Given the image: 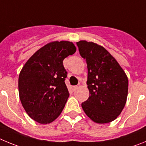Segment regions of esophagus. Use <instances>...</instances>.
Wrapping results in <instances>:
<instances>
[{"mask_svg":"<svg viewBox=\"0 0 146 146\" xmlns=\"http://www.w3.org/2000/svg\"><path fill=\"white\" fill-rule=\"evenodd\" d=\"M77 88H78V86H72V90H73V91H75L76 89H77Z\"/></svg>","mask_w":146,"mask_h":146,"instance_id":"1","label":"esophagus"}]
</instances>
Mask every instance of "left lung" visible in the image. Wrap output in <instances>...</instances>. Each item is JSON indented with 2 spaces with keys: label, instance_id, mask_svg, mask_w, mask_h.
<instances>
[{
  "label": "left lung",
  "instance_id": "obj_1",
  "mask_svg": "<svg viewBox=\"0 0 146 146\" xmlns=\"http://www.w3.org/2000/svg\"><path fill=\"white\" fill-rule=\"evenodd\" d=\"M88 67L89 97L82 103L93 121L107 123L121 114L128 94V78L117 60L105 48L94 42H77Z\"/></svg>",
  "mask_w": 146,
  "mask_h": 146
}]
</instances>
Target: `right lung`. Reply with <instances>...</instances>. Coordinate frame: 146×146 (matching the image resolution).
<instances>
[{
  "mask_svg": "<svg viewBox=\"0 0 146 146\" xmlns=\"http://www.w3.org/2000/svg\"><path fill=\"white\" fill-rule=\"evenodd\" d=\"M75 52L71 42H50L37 50L23 67L19 95L25 112L35 121L50 123L61 113L69 96L63 60Z\"/></svg>",
  "mask_w": 146,
  "mask_h": 146,
  "instance_id": "1",
  "label": "right lung"
}]
</instances>
